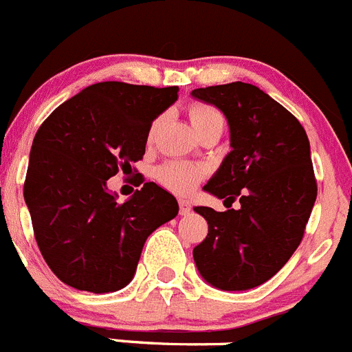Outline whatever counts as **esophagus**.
<instances>
[{
  "mask_svg": "<svg viewBox=\"0 0 352 352\" xmlns=\"http://www.w3.org/2000/svg\"><path fill=\"white\" fill-rule=\"evenodd\" d=\"M179 208H180V215H189L191 214V204H189L188 199H179Z\"/></svg>",
  "mask_w": 352,
  "mask_h": 352,
  "instance_id": "1",
  "label": "esophagus"
}]
</instances>
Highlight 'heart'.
I'll list each match as a JSON object with an SVG mask.
<instances>
[{"instance_id":"obj_1","label":"heart","mask_w":352,"mask_h":352,"mask_svg":"<svg viewBox=\"0 0 352 352\" xmlns=\"http://www.w3.org/2000/svg\"><path fill=\"white\" fill-rule=\"evenodd\" d=\"M189 119H191L192 126L198 131L199 128H204L210 122L223 121V116L214 107L205 105V103H196L189 109ZM156 128L157 121L153 122V126L148 128V138L154 137ZM156 175L157 180L166 189L177 192V195H186V192H191L198 186L199 180L204 179V170L199 168L198 164L189 163V161H168V163H164L163 166L157 168Z\"/></svg>"}]
</instances>
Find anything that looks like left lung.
<instances>
[{
	"label": "left lung",
	"mask_w": 352,
	"mask_h": 352,
	"mask_svg": "<svg viewBox=\"0 0 352 352\" xmlns=\"http://www.w3.org/2000/svg\"><path fill=\"white\" fill-rule=\"evenodd\" d=\"M217 107L230 126L231 151L204 189L239 211L195 207L208 233L192 249L199 275L217 289L267 283L293 256L318 196L310 144L298 119L245 82L192 91ZM229 208V207H228Z\"/></svg>",
	"instance_id": "obj_1"
}]
</instances>
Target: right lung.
<instances>
[{
	"label": "right lung",
	"instance_id": "right-lung-1",
	"mask_svg": "<svg viewBox=\"0 0 352 352\" xmlns=\"http://www.w3.org/2000/svg\"><path fill=\"white\" fill-rule=\"evenodd\" d=\"M179 87L98 82L69 98L34 135L24 199L38 249L68 286L112 293L131 283L147 236L179 214L154 182L119 204L107 180L145 154L148 128Z\"/></svg>",
	"mask_w": 352,
	"mask_h": 352
}]
</instances>
